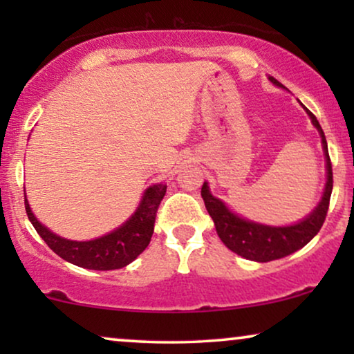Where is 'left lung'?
I'll return each mask as SVG.
<instances>
[{"label": "left lung", "mask_w": 354, "mask_h": 354, "mask_svg": "<svg viewBox=\"0 0 354 354\" xmlns=\"http://www.w3.org/2000/svg\"><path fill=\"white\" fill-rule=\"evenodd\" d=\"M269 80L272 82L274 85L283 86L279 80H275L274 77H269ZM304 109H306L308 115L311 118L314 127H316L317 132L321 133L322 148L324 153H326L327 162V182L322 200L319 201L316 209H314L309 216L304 217L303 221H299L298 224L287 227H272L246 221L243 217L236 216L235 212H232L219 198L212 196L209 187H207V182L203 183L201 196L203 201H205L207 212H209L212 221H214L217 235H219V239L224 241L227 248L241 256V258L258 261V263H268V261L280 259L283 258V256L292 254L299 248H303L304 245H308L309 241L317 235L324 221H326L333 187L332 162L330 158H328L327 140L326 135H324L321 124H319L316 115H314L311 111L308 108Z\"/></svg>", "instance_id": "left-lung-1"}]
</instances>
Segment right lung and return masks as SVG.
Segmentation results:
<instances>
[{"label": "right lung", "mask_w": 354, "mask_h": 354, "mask_svg": "<svg viewBox=\"0 0 354 354\" xmlns=\"http://www.w3.org/2000/svg\"><path fill=\"white\" fill-rule=\"evenodd\" d=\"M166 183L149 187L142 198V203L129 221H125L119 229L108 235L90 241L66 240L62 236L53 234L45 225H41L33 216L26 198V211L28 221L35 227L38 235L45 240V243L55 251L57 256L66 259L79 268L95 270H113L120 269L132 263L151 241L156 221L158 207L166 195ZM26 196V193H24Z\"/></svg>", "instance_id": "1"}]
</instances>
